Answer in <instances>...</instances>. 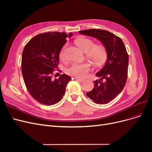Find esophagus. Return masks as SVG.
<instances>
[{
    "instance_id": "esophagus-1",
    "label": "esophagus",
    "mask_w": 152,
    "mask_h": 152,
    "mask_svg": "<svg viewBox=\"0 0 152 152\" xmlns=\"http://www.w3.org/2000/svg\"><path fill=\"white\" fill-rule=\"evenodd\" d=\"M75 79L76 80H77V81H79V82H84V80H83V79H79V78H77V77H75Z\"/></svg>"
}]
</instances>
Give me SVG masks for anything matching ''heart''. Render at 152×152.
<instances>
[{
  "label": "heart",
  "mask_w": 152,
  "mask_h": 152,
  "mask_svg": "<svg viewBox=\"0 0 152 152\" xmlns=\"http://www.w3.org/2000/svg\"><path fill=\"white\" fill-rule=\"evenodd\" d=\"M77 44L79 48L86 53V57L89 60L97 65H102L107 58V50L102 44H94L93 40L87 38H80L77 40ZM59 58L62 61H66L67 59L66 46L65 45L59 53ZM92 70V66L89 63H73L66 69L68 75L77 78H85L88 75Z\"/></svg>",
  "instance_id": "1"
}]
</instances>
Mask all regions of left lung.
I'll return each mask as SVG.
<instances>
[{
  "label": "left lung",
  "mask_w": 152,
  "mask_h": 152,
  "mask_svg": "<svg viewBox=\"0 0 152 152\" xmlns=\"http://www.w3.org/2000/svg\"><path fill=\"white\" fill-rule=\"evenodd\" d=\"M94 37L102 42L108 59L104 67L96 74L100 80L93 81L94 87L86 95L96 104H107L120 94L126 84L129 56L122 40L108 31L88 29L79 31Z\"/></svg>",
  "instance_id": "obj_1"
}]
</instances>
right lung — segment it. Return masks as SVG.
Segmentation results:
<instances>
[{
    "label": "right lung",
    "instance_id": "add662e5",
    "mask_svg": "<svg viewBox=\"0 0 152 152\" xmlns=\"http://www.w3.org/2000/svg\"><path fill=\"white\" fill-rule=\"evenodd\" d=\"M65 32H46L35 36L24 48L21 58V72L27 90L32 98L47 106L58 103L72 79L65 73L58 79L53 75L58 68L59 54L72 36Z\"/></svg>",
    "mask_w": 152,
    "mask_h": 152
}]
</instances>
